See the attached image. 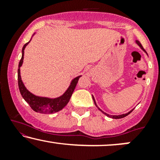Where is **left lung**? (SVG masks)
<instances>
[{
    "label": "left lung",
    "mask_w": 160,
    "mask_h": 160,
    "mask_svg": "<svg viewBox=\"0 0 160 160\" xmlns=\"http://www.w3.org/2000/svg\"><path fill=\"white\" fill-rule=\"evenodd\" d=\"M135 42H136V43H137V44L138 45L139 47H141V49H143V50H144V52H146V51H145V49H144V48H143L142 45H141V43H140V42H139L138 40H136V41H135ZM146 53H147V52H146ZM92 98H93V101H94V103H95V106H96V107L98 108V109L99 110V111H102V113H103L104 114H105L106 116H107V117H111V118H113V119H120V118H123V117H126V116H128V114H129V113H131V112L133 110H134V109H132V111H130L129 112H128V113H124V114H122V115H117H117H109V114H108V113H104V111H102V110H101L100 108H99L98 107V106H97V104H96V102H95V98H94V97H93V96H92Z\"/></svg>",
    "instance_id": "left-lung-1"
}]
</instances>
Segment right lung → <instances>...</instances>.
<instances>
[{
	"label": "right lung",
	"instance_id": "1",
	"mask_svg": "<svg viewBox=\"0 0 160 160\" xmlns=\"http://www.w3.org/2000/svg\"><path fill=\"white\" fill-rule=\"evenodd\" d=\"M30 42V41H29ZM29 42L25 43L23 46V48L22 52V58L19 63V69H18V85H19V89L21 93L22 96L25 99V102L30 105L32 110L34 111L38 112L41 113H53L61 111L63 108L65 107V105L68 103L70 98L72 95L74 90L76 87L77 83L78 82L79 78L81 76L77 77L74 78L71 82V85L69 86L68 89L66 90L62 96L58 97L56 98H45V97H39L33 95L24 86L22 81L21 79V75H20V67L23 63L24 59V49L25 47L28 44Z\"/></svg>",
	"mask_w": 160,
	"mask_h": 160
}]
</instances>
